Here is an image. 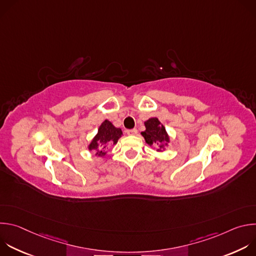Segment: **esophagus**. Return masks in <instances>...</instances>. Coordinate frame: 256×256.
Segmentation results:
<instances>
[{"mask_svg":"<svg viewBox=\"0 0 256 256\" xmlns=\"http://www.w3.org/2000/svg\"><path fill=\"white\" fill-rule=\"evenodd\" d=\"M126 134H128V136H136V134H138V130H136V128H132V130H126Z\"/></svg>","mask_w":256,"mask_h":256,"instance_id":"1","label":"esophagus"}]
</instances>
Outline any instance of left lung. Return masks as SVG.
<instances>
[{
	"instance_id": "8db88e82",
	"label": "left lung",
	"mask_w": 256,
	"mask_h": 256,
	"mask_svg": "<svg viewBox=\"0 0 256 256\" xmlns=\"http://www.w3.org/2000/svg\"><path fill=\"white\" fill-rule=\"evenodd\" d=\"M146 130L142 132V136L144 138L146 142H147L150 146L154 144H158L160 149L158 151H161V149H164L163 142H168L169 138L167 136V132L165 130V128L161 124V122L158 120V118H150L144 122Z\"/></svg>"
}]
</instances>
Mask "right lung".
Instances as JSON below:
<instances>
[{
	"mask_svg": "<svg viewBox=\"0 0 256 256\" xmlns=\"http://www.w3.org/2000/svg\"><path fill=\"white\" fill-rule=\"evenodd\" d=\"M122 132L120 128L114 126L109 120H104L98 130V134L89 144V150H95L96 155H105V150L110 144H116L122 136Z\"/></svg>",
	"mask_w": 256,
	"mask_h": 256,
	"instance_id": "1",
	"label": "right lung"
}]
</instances>
